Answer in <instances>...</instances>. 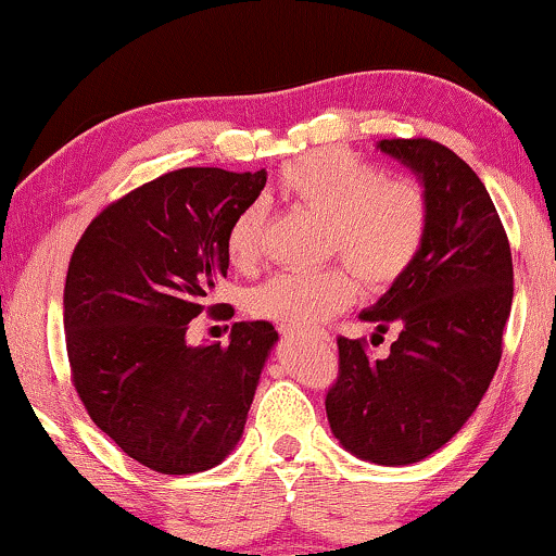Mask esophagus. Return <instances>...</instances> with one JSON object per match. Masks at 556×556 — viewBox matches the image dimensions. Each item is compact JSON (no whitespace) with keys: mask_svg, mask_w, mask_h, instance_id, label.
I'll list each match as a JSON object with an SVG mask.
<instances>
[{"mask_svg":"<svg viewBox=\"0 0 556 556\" xmlns=\"http://www.w3.org/2000/svg\"><path fill=\"white\" fill-rule=\"evenodd\" d=\"M282 334H285V337H290V334H300V331L290 329V327H285V329H282ZM316 337H318V340H327V342H329V334H327V331H318Z\"/></svg>","mask_w":556,"mask_h":556,"instance_id":"obj_1","label":"esophagus"}]
</instances>
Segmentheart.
<instances>
[{"label":"heart","instance_id":"obj_1","mask_svg":"<svg viewBox=\"0 0 556 556\" xmlns=\"http://www.w3.org/2000/svg\"><path fill=\"white\" fill-rule=\"evenodd\" d=\"M279 188L327 219L324 253L342 264L314 271H279L253 287L248 308L290 329H314L342 314L355 295V273L366 290H389L424 253L431 212L426 190L405 177L387 180L371 162L344 149H316L279 169ZM269 208L251 201L225 235L229 264L251 271L264 256Z\"/></svg>","mask_w":556,"mask_h":556}]
</instances>
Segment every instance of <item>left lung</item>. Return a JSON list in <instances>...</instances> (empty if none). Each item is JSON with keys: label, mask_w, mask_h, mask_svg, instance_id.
<instances>
[{"label": "left lung", "mask_w": 556, "mask_h": 556, "mask_svg": "<svg viewBox=\"0 0 556 556\" xmlns=\"http://www.w3.org/2000/svg\"><path fill=\"white\" fill-rule=\"evenodd\" d=\"M379 149L424 180L429 238L407 277L361 314L379 331L400 327L387 358L374 361L366 340L337 337L327 418L353 455L410 465L463 429L494 379L513 253L489 190L455 151L431 138H384Z\"/></svg>", "instance_id": "8db88e82"}]
</instances>
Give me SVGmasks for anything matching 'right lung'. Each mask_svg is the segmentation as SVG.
<instances>
[{
  "mask_svg": "<svg viewBox=\"0 0 556 556\" xmlns=\"http://www.w3.org/2000/svg\"><path fill=\"white\" fill-rule=\"evenodd\" d=\"M264 185V169L167 172L112 201L70 258V379L93 424L156 473L214 468L245 429L277 331L238 321L227 348L185 331L203 311L225 318L208 295L227 277V227Z\"/></svg>",
  "mask_w": 556,
  "mask_h": 556,
  "instance_id": "1",
  "label": "right lung"
}]
</instances>
